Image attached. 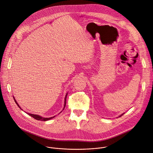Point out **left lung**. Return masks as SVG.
<instances>
[{
    "label": "left lung",
    "instance_id": "obj_1",
    "mask_svg": "<svg viewBox=\"0 0 153 153\" xmlns=\"http://www.w3.org/2000/svg\"><path fill=\"white\" fill-rule=\"evenodd\" d=\"M123 114H121V115H120V116H119V117H121V116H122V115H123Z\"/></svg>",
    "mask_w": 153,
    "mask_h": 153
}]
</instances>
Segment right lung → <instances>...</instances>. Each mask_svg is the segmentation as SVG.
<instances>
[{"label":"right lung","mask_w":153,"mask_h":153,"mask_svg":"<svg viewBox=\"0 0 153 153\" xmlns=\"http://www.w3.org/2000/svg\"><path fill=\"white\" fill-rule=\"evenodd\" d=\"M67 94H68V93H67V94H66V95H65V100H65V101H64V106L63 110L64 109V108H65V105H66V98H67ZM13 98H14V101H15L16 103L17 104V105L19 107V108H20V109H21V108H20V106H19V105L18 104V103L17 102L16 100V99H15V98H14V97H13ZM61 112H62V111H61ZM61 112H60V113H61ZM27 114H28L29 115L31 116L32 117H33V118H35V120H39V121H44L50 120H51V119L53 118L54 117H55V116H54V117H50V118H44V117H41V116H40V115H38L32 114H29V113H27Z\"/></svg>","instance_id":"1"}]
</instances>
